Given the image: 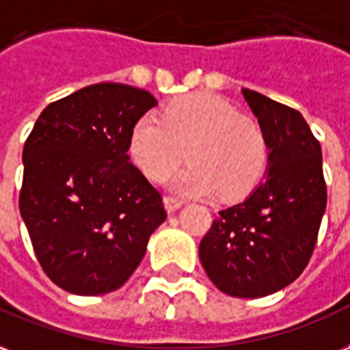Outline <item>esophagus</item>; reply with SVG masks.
<instances>
[{
	"mask_svg": "<svg viewBox=\"0 0 350 350\" xmlns=\"http://www.w3.org/2000/svg\"><path fill=\"white\" fill-rule=\"evenodd\" d=\"M164 205H165V211H167L170 214H173V213H177L178 208L183 206V203H180L178 200H175V198H170V196H167V198H164Z\"/></svg>",
	"mask_w": 350,
	"mask_h": 350,
	"instance_id": "esophagus-1",
	"label": "esophagus"
}]
</instances>
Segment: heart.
Masks as SVG:
<instances>
[{
  "mask_svg": "<svg viewBox=\"0 0 350 350\" xmlns=\"http://www.w3.org/2000/svg\"><path fill=\"white\" fill-rule=\"evenodd\" d=\"M130 154L152 180H162L183 158L190 165L172 178L173 192L186 198H242L259 183L269 162V144L254 119L237 116L220 96L188 94L164 116L145 113L130 132Z\"/></svg>",
  "mask_w": 350,
  "mask_h": 350,
  "instance_id": "obj_1",
  "label": "heart"
}]
</instances>
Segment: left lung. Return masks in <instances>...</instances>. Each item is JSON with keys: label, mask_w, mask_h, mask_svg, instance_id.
I'll list each match as a JSON object with an SVG mask.
<instances>
[{"label": "left lung", "mask_w": 350, "mask_h": 350, "mask_svg": "<svg viewBox=\"0 0 350 350\" xmlns=\"http://www.w3.org/2000/svg\"><path fill=\"white\" fill-rule=\"evenodd\" d=\"M242 96L267 136V175L242 203L218 213L200 259L221 293L261 298L306 269L326 208V185L321 145L304 117L250 89Z\"/></svg>", "instance_id": "8db88e82"}]
</instances>
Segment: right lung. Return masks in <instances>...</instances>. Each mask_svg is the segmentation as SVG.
Masks as SVG:
<instances>
[{
  "label": "right lung",
  "instance_id": "add662e5",
  "mask_svg": "<svg viewBox=\"0 0 350 350\" xmlns=\"http://www.w3.org/2000/svg\"><path fill=\"white\" fill-rule=\"evenodd\" d=\"M154 106L144 89L94 83L48 104L35 122L22 152L20 214L61 289H119L165 220L162 196L126 154L134 124Z\"/></svg>",
  "mask_w": 350,
  "mask_h": 350
}]
</instances>
